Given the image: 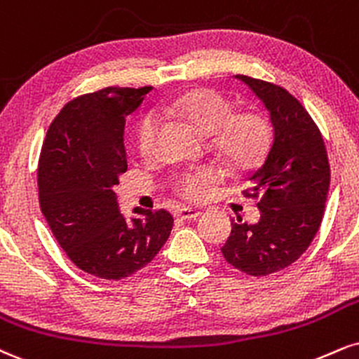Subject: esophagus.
<instances>
[{
    "label": "esophagus",
    "instance_id": "34e87169",
    "mask_svg": "<svg viewBox=\"0 0 359 359\" xmlns=\"http://www.w3.org/2000/svg\"><path fill=\"white\" fill-rule=\"evenodd\" d=\"M198 215H201V210L191 209V207H182V209H179L175 212V217L184 219V221H194V219H197Z\"/></svg>",
    "mask_w": 359,
    "mask_h": 359
}]
</instances>
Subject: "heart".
I'll return each instance as SVG.
<instances>
[{
    "mask_svg": "<svg viewBox=\"0 0 359 359\" xmlns=\"http://www.w3.org/2000/svg\"><path fill=\"white\" fill-rule=\"evenodd\" d=\"M161 111L177 116L210 137L214 150L234 168L254 165L269 144L271 128L267 120L257 111H234L224 95L210 88L189 90L172 100L163 102ZM155 118L145 116L137 130V149L142 155L152 150ZM222 179V170L214 165L189 168L175 179V192L191 201H202Z\"/></svg>",
    "mask_w": 359,
    "mask_h": 359,
    "instance_id": "1",
    "label": "heart"
}]
</instances>
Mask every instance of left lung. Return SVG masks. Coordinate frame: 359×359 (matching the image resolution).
<instances>
[{"label": "left lung", "instance_id": "1", "mask_svg": "<svg viewBox=\"0 0 359 359\" xmlns=\"http://www.w3.org/2000/svg\"><path fill=\"white\" fill-rule=\"evenodd\" d=\"M236 79L262 102L273 140L244 191L245 197H259L261 219L231 221L222 254L236 269L259 278L291 266L313 243L330 191V162L321 132L287 90L245 75Z\"/></svg>", "mask_w": 359, "mask_h": 359}]
</instances>
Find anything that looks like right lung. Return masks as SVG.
I'll list each match as a JSON object with an SVG mask.
<instances>
[{"mask_svg": "<svg viewBox=\"0 0 359 359\" xmlns=\"http://www.w3.org/2000/svg\"><path fill=\"white\" fill-rule=\"evenodd\" d=\"M152 86L81 95L63 107L46 133L38 167L40 207L55 239L85 273L128 278L157 256L170 236L167 210L120 212L114 192L127 170L125 116Z\"/></svg>", "mask_w": 359, "mask_h": 359, "instance_id": "right-lung-1", "label": "right lung"}]
</instances>
